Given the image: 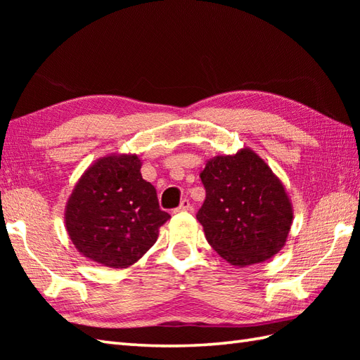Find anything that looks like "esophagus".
Segmentation results:
<instances>
[{
  "label": "esophagus",
  "instance_id": "esophagus-1",
  "mask_svg": "<svg viewBox=\"0 0 360 360\" xmlns=\"http://www.w3.org/2000/svg\"><path fill=\"white\" fill-rule=\"evenodd\" d=\"M190 207H192V205H190V201L188 200H182L181 205L174 212H187V210H190Z\"/></svg>",
  "mask_w": 360,
  "mask_h": 360
}]
</instances>
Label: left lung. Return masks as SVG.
I'll return each instance as SVG.
<instances>
[{"mask_svg":"<svg viewBox=\"0 0 360 360\" xmlns=\"http://www.w3.org/2000/svg\"><path fill=\"white\" fill-rule=\"evenodd\" d=\"M200 178L205 201L196 218L221 258L248 267L278 254L292 226V202L254 150L244 147L209 159Z\"/></svg>","mask_w":360,"mask_h":360,"instance_id":"1","label":"left lung"}]
</instances>
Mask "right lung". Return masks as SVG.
<instances>
[{
	"label": "right lung",
	"mask_w": 360,
	"mask_h": 360,
	"mask_svg": "<svg viewBox=\"0 0 360 360\" xmlns=\"http://www.w3.org/2000/svg\"><path fill=\"white\" fill-rule=\"evenodd\" d=\"M141 167L137 155L111 153L94 160L74 186L65 227L83 257L124 269L156 243L170 215L159 209L156 188L142 178Z\"/></svg>",
	"instance_id": "1"
}]
</instances>
